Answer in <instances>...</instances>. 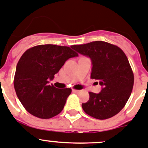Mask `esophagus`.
Wrapping results in <instances>:
<instances>
[{
	"label": "esophagus",
	"mask_w": 148,
	"mask_h": 148,
	"mask_svg": "<svg viewBox=\"0 0 148 148\" xmlns=\"http://www.w3.org/2000/svg\"><path fill=\"white\" fill-rule=\"evenodd\" d=\"M73 92L74 93H76V94H78V93H79L81 91V90H76V89H73Z\"/></svg>",
	"instance_id": "obj_1"
}]
</instances>
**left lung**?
Segmentation results:
<instances>
[{
  "mask_svg": "<svg viewBox=\"0 0 148 148\" xmlns=\"http://www.w3.org/2000/svg\"><path fill=\"white\" fill-rule=\"evenodd\" d=\"M71 48L90 58V78L102 86L99 94L89 92L88 101L82 104L83 110L97 119L115 116L125 107L134 86V73L125 54L118 46L104 41Z\"/></svg>",
  "mask_w": 148,
  "mask_h": 148,
  "instance_id": "left-lung-1",
  "label": "left lung"
}]
</instances>
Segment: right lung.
Returning <instances> with one entry per match:
<instances>
[{"label":"right lung","mask_w":148,"mask_h":148,"mask_svg":"<svg viewBox=\"0 0 148 148\" xmlns=\"http://www.w3.org/2000/svg\"><path fill=\"white\" fill-rule=\"evenodd\" d=\"M78 54L68 46L39 45L27 49L16 67L14 90L29 114L40 119H49L61 112L71 88H57L49 79L60 71L69 58Z\"/></svg>","instance_id":"add662e5"}]
</instances>
